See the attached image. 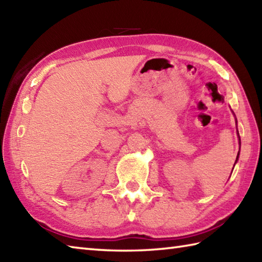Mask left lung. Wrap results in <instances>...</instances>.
I'll return each mask as SVG.
<instances>
[{"mask_svg": "<svg viewBox=\"0 0 262 262\" xmlns=\"http://www.w3.org/2000/svg\"><path fill=\"white\" fill-rule=\"evenodd\" d=\"M235 122H237V121H236V119H235ZM237 135H238V132H237ZM238 141H240V145H241V140H240V136H238ZM238 155H240V152H238V153H237V157H236V160H235V163H236V162H237V159H238Z\"/></svg>", "mask_w": 262, "mask_h": 262, "instance_id": "1", "label": "left lung"}]
</instances>
